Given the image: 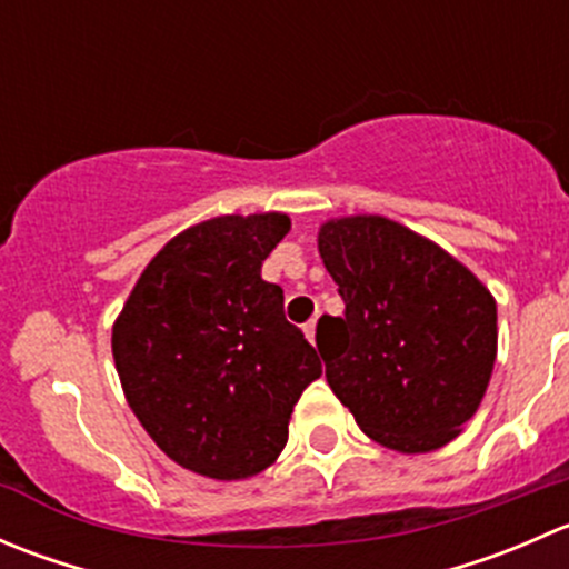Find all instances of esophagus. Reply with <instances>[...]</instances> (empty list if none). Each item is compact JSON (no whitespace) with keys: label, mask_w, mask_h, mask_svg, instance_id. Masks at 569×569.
<instances>
[{"label":"esophagus","mask_w":569,"mask_h":569,"mask_svg":"<svg viewBox=\"0 0 569 569\" xmlns=\"http://www.w3.org/2000/svg\"><path fill=\"white\" fill-rule=\"evenodd\" d=\"M317 319L319 317H313L311 321H308V325H306V336H308V341H317Z\"/></svg>","instance_id":"esophagus-1"}]
</instances>
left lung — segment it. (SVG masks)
<instances>
[{"label":"left lung","instance_id":"left-lung-1","mask_svg":"<svg viewBox=\"0 0 569 569\" xmlns=\"http://www.w3.org/2000/svg\"><path fill=\"white\" fill-rule=\"evenodd\" d=\"M319 256L343 317H321L325 377L377 443L435 451L479 410L496 366V300L470 269L380 214L330 220Z\"/></svg>","mask_w":569,"mask_h":569}]
</instances>
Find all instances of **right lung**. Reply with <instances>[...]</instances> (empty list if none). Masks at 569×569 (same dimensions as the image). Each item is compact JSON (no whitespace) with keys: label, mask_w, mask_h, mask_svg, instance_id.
Returning <instances> with one entry per match:
<instances>
[{"label":"right lung","mask_w":569,"mask_h":569,"mask_svg":"<svg viewBox=\"0 0 569 569\" xmlns=\"http://www.w3.org/2000/svg\"><path fill=\"white\" fill-rule=\"evenodd\" d=\"M286 214H226L187 228L153 256L112 327L126 401L153 443L200 476L248 479L289 440L317 349L283 317L261 263Z\"/></svg>","instance_id":"obj_1"}]
</instances>
